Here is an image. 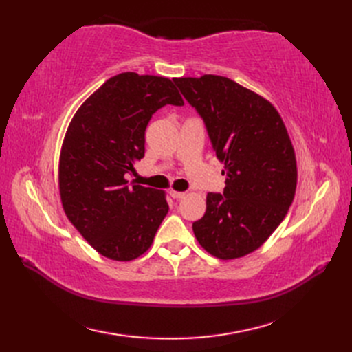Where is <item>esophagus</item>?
<instances>
[{
    "label": "esophagus",
    "mask_w": 352,
    "mask_h": 352,
    "mask_svg": "<svg viewBox=\"0 0 352 352\" xmlns=\"http://www.w3.org/2000/svg\"><path fill=\"white\" fill-rule=\"evenodd\" d=\"M170 195H172L175 199H180V198H184L186 195V192H179V190H172V192H170Z\"/></svg>",
    "instance_id": "34e87169"
}]
</instances>
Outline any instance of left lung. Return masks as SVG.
<instances>
[{"label":"left lung","mask_w":352,"mask_h":352,"mask_svg":"<svg viewBox=\"0 0 352 352\" xmlns=\"http://www.w3.org/2000/svg\"><path fill=\"white\" fill-rule=\"evenodd\" d=\"M173 80L204 119L225 164V192L207 194L195 238L216 258H241L270 238L294 201L298 168L289 133L269 100L235 80L217 74Z\"/></svg>","instance_id":"8db88e82"}]
</instances>
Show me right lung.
I'll return each mask as SVG.
<instances>
[{
    "mask_svg": "<svg viewBox=\"0 0 352 352\" xmlns=\"http://www.w3.org/2000/svg\"><path fill=\"white\" fill-rule=\"evenodd\" d=\"M166 104L184 105L168 78L116 74L85 100L63 140V210L91 247L110 260L131 261L148 251L168 212L164 190L126 180L145 155L148 122Z\"/></svg>",
    "mask_w": 352,
    "mask_h": 352,
    "instance_id": "1",
    "label": "right lung"
}]
</instances>
